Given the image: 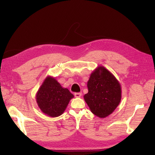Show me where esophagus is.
Returning <instances> with one entry per match:
<instances>
[{
    "mask_svg": "<svg viewBox=\"0 0 155 155\" xmlns=\"http://www.w3.org/2000/svg\"><path fill=\"white\" fill-rule=\"evenodd\" d=\"M75 97H81V95H82V93H80V92H76V93H75Z\"/></svg>",
    "mask_w": 155,
    "mask_h": 155,
    "instance_id": "34e87169",
    "label": "esophagus"
}]
</instances>
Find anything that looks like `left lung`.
Here are the masks:
<instances>
[{"label":"left lung","mask_w":155,"mask_h":155,"mask_svg":"<svg viewBox=\"0 0 155 155\" xmlns=\"http://www.w3.org/2000/svg\"><path fill=\"white\" fill-rule=\"evenodd\" d=\"M87 87L88 92L84 99L91 112L101 118L110 115L120 102V85L104 67H100L92 73Z\"/></svg>","instance_id":"8db88e82"}]
</instances>
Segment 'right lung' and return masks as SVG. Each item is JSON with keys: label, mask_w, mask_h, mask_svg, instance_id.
Masks as SVG:
<instances>
[{"label": "right lung", "mask_w": 155, "mask_h": 155, "mask_svg": "<svg viewBox=\"0 0 155 155\" xmlns=\"http://www.w3.org/2000/svg\"><path fill=\"white\" fill-rule=\"evenodd\" d=\"M73 97V95L55 78L48 77L38 92L36 101L43 112L54 117L62 114Z\"/></svg>", "instance_id": "1"}]
</instances>
